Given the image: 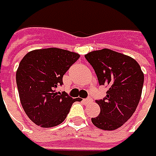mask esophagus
<instances>
[{
    "label": "esophagus",
    "instance_id": "1",
    "mask_svg": "<svg viewBox=\"0 0 156 156\" xmlns=\"http://www.w3.org/2000/svg\"><path fill=\"white\" fill-rule=\"evenodd\" d=\"M83 101H84L85 103H90V102L92 101V99H91L90 98H87V99H83Z\"/></svg>",
    "mask_w": 156,
    "mask_h": 156
}]
</instances>
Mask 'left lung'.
<instances>
[{"instance_id":"8db88e82","label":"left lung","mask_w":156,"mask_h":156,"mask_svg":"<svg viewBox=\"0 0 156 156\" xmlns=\"http://www.w3.org/2000/svg\"><path fill=\"white\" fill-rule=\"evenodd\" d=\"M100 85H107L106 97L96 101L100 114L91 119L98 128L112 131L123 126L135 112L141 97L144 74L136 60L110 49L85 55Z\"/></svg>"}]
</instances>
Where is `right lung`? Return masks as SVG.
Here are the masks:
<instances>
[{"label":"right lung","mask_w":156,"mask_h":156,"mask_svg":"<svg viewBox=\"0 0 156 156\" xmlns=\"http://www.w3.org/2000/svg\"><path fill=\"white\" fill-rule=\"evenodd\" d=\"M79 58L76 52L51 47L29 51L21 60L16 74L20 101L37 126L47 128L61 124L78 101L55 89Z\"/></svg>","instance_id":"1"}]
</instances>
